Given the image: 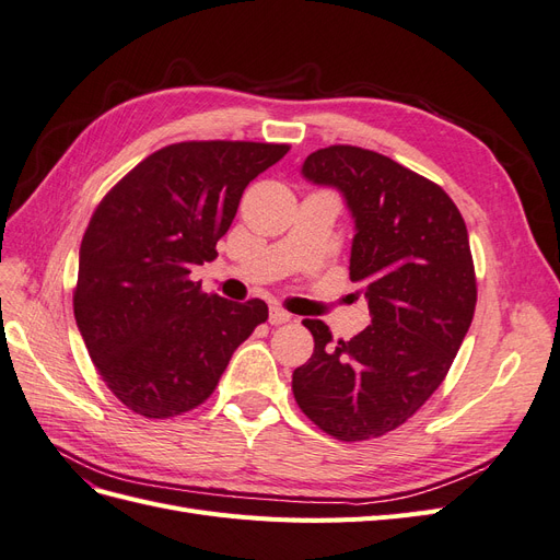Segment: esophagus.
<instances>
[{
    "instance_id": "34e87169",
    "label": "esophagus",
    "mask_w": 560,
    "mask_h": 560,
    "mask_svg": "<svg viewBox=\"0 0 560 560\" xmlns=\"http://www.w3.org/2000/svg\"><path fill=\"white\" fill-rule=\"evenodd\" d=\"M268 319H270V325H287V322L292 319V315L287 313L284 308H280V306H273V308H270V313H268Z\"/></svg>"
}]
</instances>
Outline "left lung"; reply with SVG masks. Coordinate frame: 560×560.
<instances>
[{
	"instance_id": "left-lung-1",
	"label": "left lung",
	"mask_w": 560,
	"mask_h": 560,
	"mask_svg": "<svg viewBox=\"0 0 560 560\" xmlns=\"http://www.w3.org/2000/svg\"><path fill=\"white\" fill-rule=\"evenodd\" d=\"M303 177L343 194L354 219L350 280L364 284L371 325L336 341L322 319L294 369L292 393L315 425L366 442L404 425L442 385L477 306V278L460 210L442 186L376 151L317 149Z\"/></svg>"
}]
</instances>
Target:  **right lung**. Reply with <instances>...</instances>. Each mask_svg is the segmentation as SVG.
<instances>
[{
    "label": "right lung",
    "mask_w": 560,
    "mask_h": 560,
    "mask_svg": "<svg viewBox=\"0 0 560 560\" xmlns=\"http://www.w3.org/2000/svg\"><path fill=\"white\" fill-rule=\"evenodd\" d=\"M290 144L177 142L100 200L79 249L77 327L114 397L144 418L206 401L254 327L261 299L206 294L189 276L217 257L245 186Z\"/></svg>",
    "instance_id": "add662e5"
}]
</instances>
